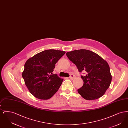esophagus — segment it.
<instances>
[{"instance_id":"esophagus-1","label":"esophagus","mask_w":128,"mask_h":128,"mask_svg":"<svg viewBox=\"0 0 128 128\" xmlns=\"http://www.w3.org/2000/svg\"><path fill=\"white\" fill-rule=\"evenodd\" d=\"M70 79L73 80L75 78V75H73V74H71V75H70Z\"/></svg>"}]
</instances>
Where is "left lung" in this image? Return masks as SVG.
Wrapping results in <instances>:
<instances>
[{
    "instance_id": "8db88e82",
    "label": "left lung",
    "mask_w": 128,
    "mask_h": 128,
    "mask_svg": "<svg viewBox=\"0 0 128 128\" xmlns=\"http://www.w3.org/2000/svg\"><path fill=\"white\" fill-rule=\"evenodd\" d=\"M67 57L77 67L79 72H86L82 76L84 85L78 89L86 100H96L102 96L109 88L112 75L108 62L91 51L80 49L68 52Z\"/></svg>"
}]
</instances>
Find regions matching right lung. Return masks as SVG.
Segmentation results:
<instances>
[{
    "label": "right lung",
    "instance_id": "add662e5",
    "mask_svg": "<svg viewBox=\"0 0 128 128\" xmlns=\"http://www.w3.org/2000/svg\"><path fill=\"white\" fill-rule=\"evenodd\" d=\"M65 53L55 49L46 50L25 62L22 76L25 85L34 97L47 100L58 91L63 79L52 72L56 63Z\"/></svg>",
    "mask_w": 128,
    "mask_h": 128
}]
</instances>
